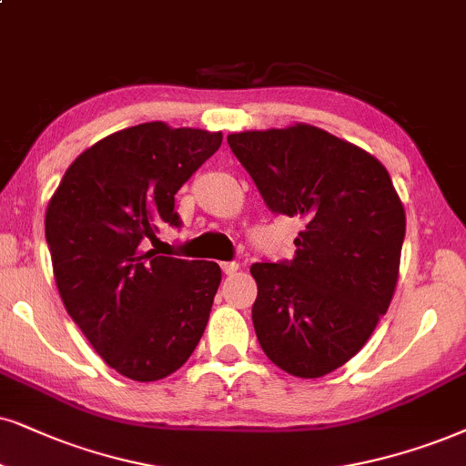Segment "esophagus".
Here are the masks:
<instances>
[{"instance_id":"1","label":"esophagus","mask_w":466,"mask_h":466,"mask_svg":"<svg viewBox=\"0 0 466 466\" xmlns=\"http://www.w3.org/2000/svg\"><path fill=\"white\" fill-rule=\"evenodd\" d=\"M221 270L226 275H234L238 270V262H221Z\"/></svg>"}]
</instances>
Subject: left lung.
Instances as JSON below:
<instances>
[{
  "label": "left lung",
  "mask_w": 466,
  "mask_h": 466,
  "mask_svg": "<svg viewBox=\"0 0 466 466\" xmlns=\"http://www.w3.org/2000/svg\"><path fill=\"white\" fill-rule=\"evenodd\" d=\"M273 213L297 217L292 260L256 262L253 329L264 355L320 379L363 349L398 284L406 217L390 172L311 125L228 135Z\"/></svg>",
  "instance_id": "left-lung-1"
}]
</instances>
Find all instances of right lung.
Instances as JSON below:
<instances>
[{
	"mask_svg": "<svg viewBox=\"0 0 466 466\" xmlns=\"http://www.w3.org/2000/svg\"><path fill=\"white\" fill-rule=\"evenodd\" d=\"M223 135L146 122L96 141L66 169L45 217L64 308L109 368L131 380L174 374L202 338L221 268L144 251L180 226L174 196Z\"/></svg>",
	"mask_w": 466,
	"mask_h": 466,
	"instance_id": "right-lung-1",
	"label": "right lung"
}]
</instances>
